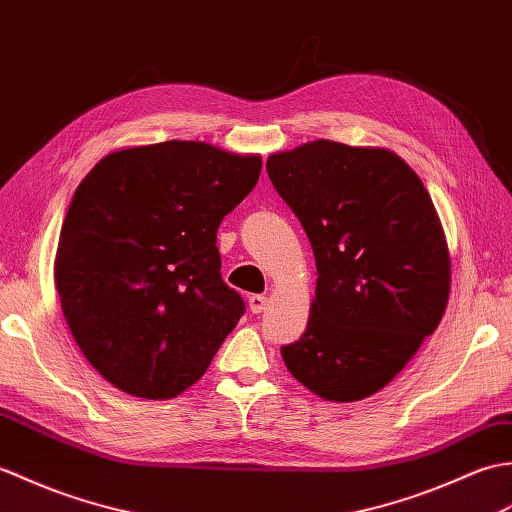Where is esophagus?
<instances>
[{"mask_svg":"<svg viewBox=\"0 0 512 512\" xmlns=\"http://www.w3.org/2000/svg\"><path fill=\"white\" fill-rule=\"evenodd\" d=\"M267 309V298L265 295H249V311L252 313H263Z\"/></svg>","mask_w":512,"mask_h":512,"instance_id":"1","label":"esophagus"}]
</instances>
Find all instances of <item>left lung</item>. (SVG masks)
<instances>
[{"instance_id":"8db88e82","label":"left lung","mask_w":512,"mask_h":512,"mask_svg":"<svg viewBox=\"0 0 512 512\" xmlns=\"http://www.w3.org/2000/svg\"><path fill=\"white\" fill-rule=\"evenodd\" d=\"M267 173L309 236L317 282L287 370L324 401L385 388L445 315L451 258L423 181L381 146L306 142Z\"/></svg>"}]
</instances>
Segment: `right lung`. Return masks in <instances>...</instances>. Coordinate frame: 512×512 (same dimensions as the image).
Here are the masks:
<instances>
[{"instance_id": "right-lung-1", "label": "right lung", "mask_w": 512, "mask_h": 512, "mask_svg": "<svg viewBox=\"0 0 512 512\" xmlns=\"http://www.w3.org/2000/svg\"><path fill=\"white\" fill-rule=\"evenodd\" d=\"M260 168L256 153L170 140L113 151L78 184L54 285L102 379L164 401L206 374L245 311L221 278L217 230Z\"/></svg>"}]
</instances>
